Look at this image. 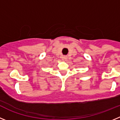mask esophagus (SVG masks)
I'll return each mask as SVG.
<instances>
[{"label":"esophagus","instance_id":"obj_1","mask_svg":"<svg viewBox=\"0 0 120 120\" xmlns=\"http://www.w3.org/2000/svg\"><path fill=\"white\" fill-rule=\"evenodd\" d=\"M61 58H62V61H67V56H63L61 57Z\"/></svg>","mask_w":120,"mask_h":120}]
</instances>
